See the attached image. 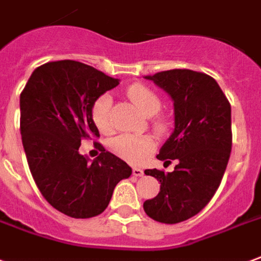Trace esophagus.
<instances>
[{
    "label": "esophagus",
    "instance_id": "esophagus-1",
    "mask_svg": "<svg viewBox=\"0 0 261 261\" xmlns=\"http://www.w3.org/2000/svg\"><path fill=\"white\" fill-rule=\"evenodd\" d=\"M132 173H134V175H136V177H142V175L145 174V173H143V170L139 169V167H134Z\"/></svg>",
    "mask_w": 261,
    "mask_h": 261
}]
</instances>
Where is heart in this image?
<instances>
[{"label":"heart","instance_id":"b5f03b06","mask_svg":"<svg viewBox=\"0 0 261 261\" xmlns=\"http://www.w3.org/2000/svg\"><path fill=\"white\" fill-rule=\"evenodd\" d=\"M127 98L139 108L145 115L150 118V126L154 134L164 135L169 130L170 122L167 115L160 114L162 98L159 97L154 90L150 87L136 83L126 90ZM111 97L108 94H102L92 102L91 119L94 125L101 134L108 135L112 132L111 122ZM154 140L149 135H129L123 134L110 140V149L115 154L122 157L129 163L138 164L143 162L146 157L154 150Z\"/></svg>","mask_w":261,"mask_h":261}]
</instances>
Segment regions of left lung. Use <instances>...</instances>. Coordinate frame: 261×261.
<instances>
[{"mask_svg":"<svg viewBox=\"0 0 261 261\" xmlns=\"http://www.w3.org/2000/svg\"><path fill=\"white\" fill-rule=\"evenodd\" d=\"M145 79L156 83L174 101V132L157 159L174 170H145L160 181V193L143 210L162 223L187 221L202 211L222 181L232 150L230 104L211 75L187 68L160 71Z\"/></svg>","mask_w":261,"mask_h":261,"instance_id":"obj_1","label":"left lung"}]
</instances>
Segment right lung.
<instances>
[{
  "mask_svg": "<svg viewBox=\"0 0 261 261\" xmlns=\"http://www.w3.org/2000/svg\"><path fill=\"white\" fill-rule=\"evenodd\" d=\"M119 81L74 60L35 68L21 92V135L29 170L49 204L71 218H92L108 206L115 186L132 174L102 147L88 162L81 140L99 138L91 105Z\"/></svg>",
  "mask_w": 261,
  "mask_h": 261,
  "instance_id": "add662e5",
  "label": "right lung"
}]
</instances>
